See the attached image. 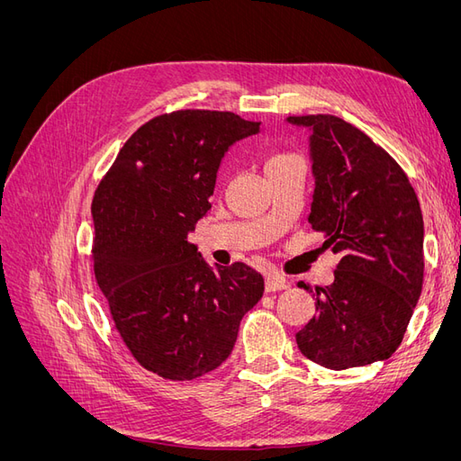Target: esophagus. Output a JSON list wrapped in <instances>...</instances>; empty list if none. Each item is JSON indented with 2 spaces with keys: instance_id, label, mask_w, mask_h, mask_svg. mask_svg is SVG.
Returning a JSON list of instances; mask_svg holds the SVG:
<instances>
[{
  "instance_id": "34e87169",
  "label": "esophagus",
  "mask_w": 461,
  "mask_h": 461,
  "mask_svg": "<svg viewBox=\"0 0 461 461\" xmlns=\"http://www.w3.org/2000/svg\"><path fill=\"white\" fill-rule=\"evenodd\" d=\"M288 285L283 278H265V292H276V290H285Z\"/></svg>"
}]
</instances>
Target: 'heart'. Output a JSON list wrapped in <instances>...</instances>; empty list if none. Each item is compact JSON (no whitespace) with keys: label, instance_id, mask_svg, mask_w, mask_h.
Wrapping results in <instances>:
<instances>
[{"label":"heart","instance_id":"heart-1","mask_svg":"<svg viewBox=\"0 0 461 461\" xmlns=\"http://www.w3.org/2000/svg\"><path fill=\"white\" fill-rule=\"evenodd\" d=\"M294 159H302V158L298 156V153H294V151H276L267 159V163H265V171L271 169V167L285 165V163L294 161Z\"/></svg>","mask_w":461,"mask_h":461}]
</instances>
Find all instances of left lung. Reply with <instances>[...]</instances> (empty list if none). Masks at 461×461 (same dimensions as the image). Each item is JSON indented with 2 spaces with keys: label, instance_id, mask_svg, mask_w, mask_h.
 I'll return each mask as SVG.
<instances>
[{
  "label": "left lung",
  "instance_id": "obj_1",
  "mask_svg": "<svg viewBox=\"0 0 461 461\" xmlns=\"http://www.w3.org/2000/svg\"><path fill=\"white\" fill-rule=\"evenodd\" d=\"M313 129L310 222L340 259L330 286L313 292L315 317L300 352L332 371L393 356L423 286V215L408 175L379 144L334 115L288 117Z\"/></svg>",
  "mask_w": 461,
  "mask_h": 461
}]
</instances>
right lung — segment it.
<instances>
[{
  "instance_id": "add662e5",
  "label": "right lung",
  "mask_w": 461,
  "mask_h": 461,
  "mask_svg": "<svg viewBox=\"0 0 461 461\" xmlns=\"http://www.w3.org/2000/svg\"><path fill=\"white\" fill-rule=\"evenodd\" d=\"M230 111L178 109L149 119L121 151L92 200L94 275L132 357L167 381L217 369L263 276L236 261L212 269L186 242L212 203L230 144L259 131Z\"/></svg>"
}]
</instances>
